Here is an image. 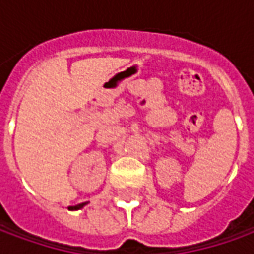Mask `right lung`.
I'll return each mask as SVG.
<instances>
[{
	"instance_id": "1",
	"label": "right lung",
	"mask_w": 254,
	"mask_h": 254,
	"mask_svg": "<svg viewBox=\"0 0 254 254\" xmlns=\"http://www.w3.org/2000/svg\"><path fill=\"white\" fill-rule=\"evenodd\" d=\"M88 202H81V204H77V205H72V207H69L67 209L69 211H76V209H81V208L84 207V205H87Z\"/></svg>"
}]
</instances>
